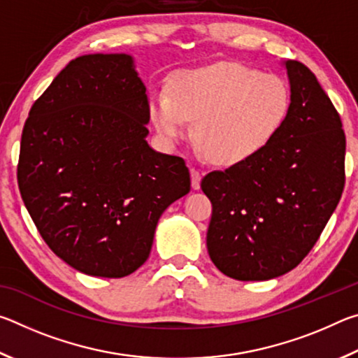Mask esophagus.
<instances>
[{"label":"esophagus","mask_w":358,"mask_h":358,"mask_svg":"<svg viewBox=\"0 0 358 358\" xmlns=\"http://www.w3.org/2000/svg\"><path fill=\"white\" fill-rule=\"evenodd\" d=\"M201 180H202V172L199 171V169L192 167L191 169V186L194 191L201 189Z\"/></svg>","instance_id":"34e87169"}]
</instances>
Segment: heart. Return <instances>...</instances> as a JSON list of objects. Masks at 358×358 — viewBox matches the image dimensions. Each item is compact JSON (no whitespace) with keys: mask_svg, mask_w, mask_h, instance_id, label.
<instances>
[{"mask_svg":"<svg viewBox=\"0 0 358 358\" xmlns=\"http://www.w3.org/2000/svg\"><path fill=\"white\" fill-rule=\"evenodd\" d=\"M290 110L287 83L240 63H216L177 72L171 94L150 98L151 123L167 143L191 131L201 150L221 164H240L273 141Z\"/></svg>","mask_w":358,"mask_h":358,"instance_id":"obj_1","label":"heart"}]
</instances>
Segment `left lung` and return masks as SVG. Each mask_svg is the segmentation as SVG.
Returning <instances> with one entry per match:
<instances>
[{
    "instance_id": "8db88e82",
    "label": "left lung",
    "mask_w": 358,
    "mask_h": 358,
    "mask_svg": "<svg viewBox=\"0 0 358 358\" xmlns=\"http://www.w3.org/2000/svg\"><path fill=\"white\" fill-rule=\"evenodd\" d=\"M290 85L286 123L264 150L201 187L213 213L207 232L216 268L266 281L299 265L322 234L344 189L341 118L305 64L282 62Z\"/></svg>"
}]
</instances>
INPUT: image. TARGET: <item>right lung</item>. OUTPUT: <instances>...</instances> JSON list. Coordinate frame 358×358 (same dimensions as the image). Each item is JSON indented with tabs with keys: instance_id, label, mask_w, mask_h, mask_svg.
<instances>
[{
	"instance_id": "right-lung-1",
	"label": "right lung",
	"mask_w": 358,
	"mask_h": 358,
	"mask_svg": "<svg viewBox=\"0 0 358 358\" xmlns=\"http://www.w3.org/2000/svg\"><path fill=\"white\" fill-rule=\"evenodd\" d=\"M147 88L128 53L69 62L34 102L17 167L23 203L48 248L80 273L143 265L169 205L191 189L178 156L147 142Z\"/></svg>"
}]
</instances>
